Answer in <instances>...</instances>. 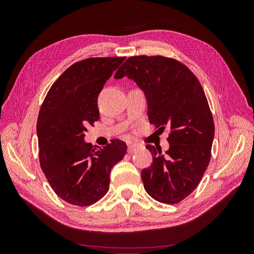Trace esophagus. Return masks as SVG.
Masks as SVG:
<instances>
[{"label": "esophagus", "mask_w": 254, "mask_h": 254, "mask_svg": "<svg viewBox=\"0 0 254 254\" xmlns=\"http://www.w3.org/2000/svg\"><path fill=\"white\" fill-rule=\"evenodd\" d=\"M136 148H137V144H135V143H129L128 144V152L129 153H132Z\"/></svg>", "instance_id": "esophagus-1"}]
</instances>
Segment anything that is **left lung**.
I'll list each match as a JSON object with an SVG mask.
<instances>
[{
	"mask_svg": "<svg viewBox=\"0 0 254 254\" xmlns=\"http://www.w3.org/2000/svg\"><path fill=\"white\" fill-rule=\"evenodd\" d=\"M127 76L145 94L148 120L158 130L170 129V148L147 145L152 163L141 177L157 201L178 203L200 183L211 159L214 121L196 76L180 61L163 56L128 58L114 78Z\"/></svg>",
	"mask_w": 254,
	"mask_h": 254,
	"instance_id": "obj_1",
	"label": "left lung"
}]
</instances>
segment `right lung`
Wrapping results in <instances>:
<instances>
[{"mask_svg": "<svg viewBox=\"0 0 254 254\" xmlns=\"http://www.w3.org/2000/svg\"><path fill=\"white\" fill-rule=\"evenodd\" d=\"M126 57L78 61L53 83L37 122L39 161L53 190L67 203L93 204L109 190L112 167L126 155L121 140L99 148L84 141L99 119L97 97Z\"/></svg>", "mask_w": 254, "mask_h": 254, "instance_id": "add662e5", "label": "right lung"}]
</instances>
